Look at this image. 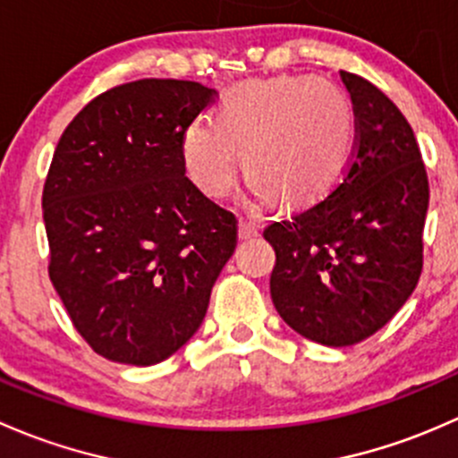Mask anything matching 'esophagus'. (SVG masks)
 <instances>
[{
    "label": "esophagus",
    "instance_id": "esophagus-1",
    "mask_svg": "<svg viewBox=\"0 0 458 458\" xmlns=\"http://www.w3.org/2000/svg\"><path fill=\"white\" fill-rule=\"evenodd\" d=\"M238 235L242 240H247V238H253V235H258V225L253 223V220H240V225H238Z\"/></svg>",
    "mask_w": 458,
    "mask_h": 458
}]
</instances>
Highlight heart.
Wrapping results in <instances>:
<instances>
[{"label": "heart", "mask_w": 458, "mask_h": 458, "mask_svg": "<svg viewBox=\"0 0 458 458\" xmlns=\"http://www.w3.org/2000/svg\"><path fill=\"white\" fill-rule=\"evenodd\" d=\"M355 148V112L346 94L313 77L242 83L182 134V163L209 198H225L244 169L256 196L309 205L339 182Z\"/></svg>", "instance_id": "1"}]
</instances>
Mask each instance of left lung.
<instances>
[{
  "label": "left lung",
  "mask_w": 458,
  "mask_h": 458,
  "mask_svg": "<svg viewBox=\"0 0 458 458\" xmlns=\"http://www.w3.org/2000/svg\"><path fill=\"white\" fill-rule=\"evenodd\" d=\"M355 112V152L324 200L264 229L276 249L271 300L310 342L352 346L393 319L423 267L428 190L417 139L399 107L339 70Z\"/></svg>",
  "instance_id": "1"
}]
</instances>
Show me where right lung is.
<instances>
[{
	"mask_svg": "<svg viewBox=\"0 0 458 458\" xmlns=\"http://www.w3.org/2000/svg\"><path fill=\"white\" fill-rule=\"evenodd\" d=\"M196 81L140 79L65 127L44 185L50 280L110 361L152 366L202 324L238 220L185 176V127L214 101Z\"/></svg>",
	"mask_w": 458,
	"mask_h": 458,
	"instance_id": "obj_1",
	"label": "right lung"
}]
</instances>
